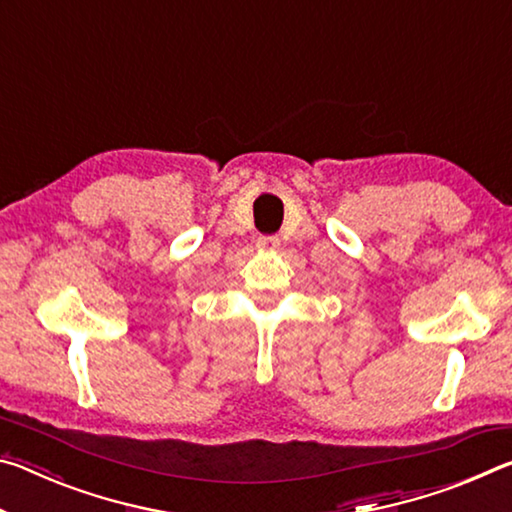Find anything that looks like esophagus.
<instances>
[{"label":"esophagus","instance_id":"34e87169","mask_svg":"<svg viewBox=\"0 0 512 512\" xmlns=\"http://www.w3.org/2000/svg\"><path fill=\"white\" fill-rule=\"evenodd\" d=\"M257 246L262 250H275L277 246H280V239H277V237H259Z\"/></svg>","mask_w":512,"mask_h":512}]
</instances>
